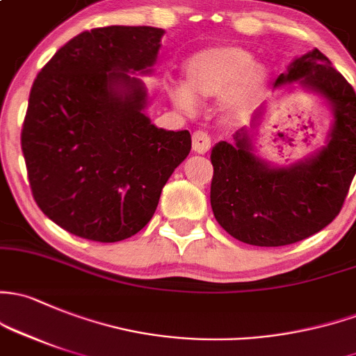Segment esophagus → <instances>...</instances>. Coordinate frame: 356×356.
<instances>
[{"label": "esophagus", "instance_id": "esophagus-1", "mask_svg": "<svg viewBox=\"0 0 356 356\" xmlns=\"http://www.w3.org/2000/svg\"><path fill=\"white\" fill-rule=\"evenodd\" d=\"M209 147H211V140H209V136L204 131H196V133L193 134V149L196 153H200V155H203V153H207Z\"/></svg>", "mask_w": 356, "mask_h": 356}]
</instances>
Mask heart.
I'll use <instances>...</instances> for the list:
<instances>
[{
	"label": "heart",
	"mask_w": 356,
	"mask_h": 356,
	"mask_svg": "<svg viewBox=\"0 0 356 356\" xmlns=\"http://www.w3.org/2000/svg\"><path fill=\"white\" fill-rule=\"evenodd\" d=\"M269 68L254 61L252 52L241 46L208 47L191 56L186 63V85L170 88V97L179 107L193 111L197 99L220 97L225 114H245L266 88Z\"/></svg>",
	"instance_id": "heart-1"
}]
</instances>
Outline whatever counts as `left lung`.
<instances>
[{"label": "left lung", "instance_id": "obj_1", "mask_svg": "<svg viewBox=\"0 0 356 356\" xmlns=\"http://www.w3.org/2000/svg\"><path fill=\"white\" fill-rule=\"evenodd\" d=\"M298 83L324 97L332 121L326 147L288 167H273L252 153L250 128L211 149V208L216 222L237 241L259 247L295 244L327 227L341 211L356 172V93L319 49L297 58L275 88Z\"/></svg>", "mask_w": 356, "mask_h": 356}]
</instances>
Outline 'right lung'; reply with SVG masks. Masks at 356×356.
<instances>
[{
    "mask_svg": "<svg viewBox=\"0 0 356 356\" xmlns=\"http://www.w3.org/2000/svg\"><path fill=\"white\" fill-rule=\"evenodd\" d=\"M162 29L81 32L40 70L29 97L22 152L37 207L95 242L133 237L152 220L168 177L191 152L189 131L152 124L143 81Z\"/></svg>",
    "mask_w": 356,
    "mask_h": 356,
    "instance_id": "right-lung-1",
    "label": "right lung"
}]
</instances>
